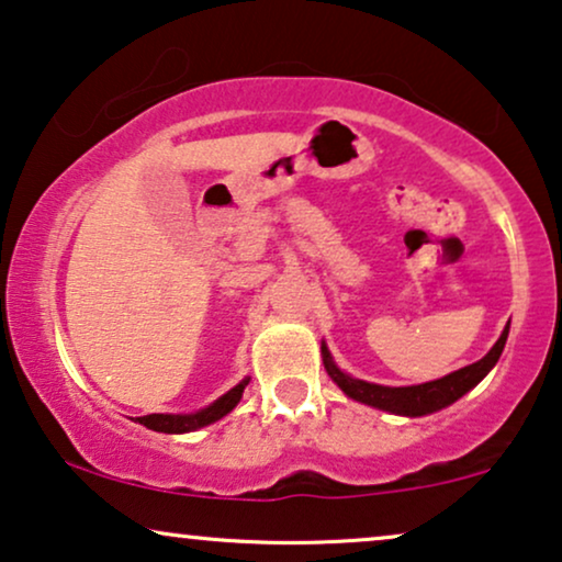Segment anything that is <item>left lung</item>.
Returning <instances> with one entry per match:
<instances>
[{"mask_svg": "<svg viewBox=\"0 0 562 562\" xmlns=\"http://www.w3.org/2000/svg\"><path fill=\"white\" fill-rule=\"evenodd\" d=\"M508 326L510 322L506 324V329H503L498 342L490 347V352L482 360H477V363L459 368V371L443 375V379L417 383V386H381V383L352 379L350 373H345L342 368L334 363L326 342H322V358H324V368L326 373H329V379L337 383L350 400L368 404V407L392 412V415L423 417V415H432V412L449 407V404L461 400V396L472 392V389L477 386L490 371H493L495 363H498L503 347H506Z\"/></svg>", "mask_w": 562, "mask_h": 562, "instance_id": "obj_1", "label": "left lung"}]
</instances>
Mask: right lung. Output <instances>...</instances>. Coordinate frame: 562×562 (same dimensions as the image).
I'll return each mask as SVG.
<instances>
[{
    "mask_svg": "<svg viewBox=\"0 0 562 562\" xmlns=\"http://www.w3.org/2000/svg\"><path fill=\"white\" fill-rule=\"evenodd\" d=\"M248 375L244 381H238L231 392H225L223 396H217L215 402L207 404L204 409L199 412H189V415H170V412H155V415H145V417H134V423L145 425L155 432H170V436H181V432H191L199 428H207V425L223 420L228 412L236 409V404L244 396V389L248 386Z\"/></svg>",
    "mask_w": 562,
    "mask_h": 562,
    "instance_id": "obj_1",
    "label": "right lung"
}]
</instances>
